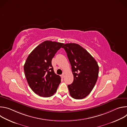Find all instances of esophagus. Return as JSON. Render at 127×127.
Segmentation results:
<instances>
[{
    "mask_svg": "<svg viewBox=\"0 0 127 127\" xmlns=\"http://www.w3.org/2000/svg\"><path fill=\"white\" fill-rule=\"evenodd\" d=\"M64 77H65V74H64V73H63V74L61 75V77L63 78Z\"/></svg>",
    "mask_w": 127,
    "mask_h": 127,
    "instance_id": "34e87169",
    "label": "esophagus"
}]
</instances>
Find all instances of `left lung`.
I'll return each instance as SVG.
<instances>
[{
    "label": "left lung",
    "mask_w": 127,
    "mask_h": 127,
    "mask_svg": "<svg viewBox=\"0 0 127 127\" xmlns=\"http://www.w3.org/2000/svg\"><path fill=\"white\" fill-rule=\"evenodd\" d=\"M62 48L67 53L74 76L73 82L68 85L70 95L73 98L83 99L90 93L97 81L99 72L97 63L78 44L68 43Z\"/></svg>",
    "instance_id": "left-lung-1"
}]
</instances>
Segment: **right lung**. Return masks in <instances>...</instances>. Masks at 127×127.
<instances>
[{
	"label": "right lung",
	"mask_w": 127,
	"mask_h": 127,
	"mask_svg": "<svg viewBox=\"0 0 127 127\" xmlns=\"http://www.w3.org/2000/svg\"><path fill=\"white\" fill-rule=\"evenodd\" d=\"M63 43L46 41L29 54L24 65L27 82L32 91L40 96H51L61 82V77L54 71L52 58Z\"/></svg>",
	"instance_id": "right-lung-1"
}]
</instances>
